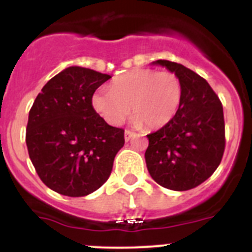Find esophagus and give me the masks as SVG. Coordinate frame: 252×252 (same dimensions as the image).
I'll return each mask as SVG.
<instances>
[{"label": "esophagus", "mask_w": 252, "mask_h": 252, "mask_svg": "<svg viewBox=\"0 0 252 252\" xmlns=\"http://www.w3.org/2000/svg\"><path fill=\"white\" fill-rule=\"evenodd\" d=\"M133 136H135V132H133V131H131V130L125 131V140H126V141H128V140Z\"/></svg>", "instance_id": "esophagus-1"}]
</instances>
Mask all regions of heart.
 Listing matches in <instances>:
<instances>
[{
    "label": "heart",
    "mask_w": 252,
    "mask_h": 252,
    "mask_svg": "<svg viewBox=\"0 0 252 252\" xmlns=\"http://www.w3.org/2000/svg\"><path fill=\"white\" fill-rule=\"evenodd\" d=\"M182 82L173 72L135 69L115 78L110 91H95L92 106L108 124L119 126L132 112L135 122L159 128L178 112Z\"/></svg>",
    "instance_id": "obj_1"
}]
</instances>
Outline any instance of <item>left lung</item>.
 Returning a JSON list of instances; mask_svg holds the SVG:
<instances>
[{
    "label": "left lung",
    "instance_id": "left-lung-1",
    "mask_svg": "<svg viewBox=\"0 0 252 252\" xmlns=\"http://www.w3.org/2000/svg\"><path fill=\"white\" fill-rule=\"evenodd\" d=\"M182 82L183 97L175 116L146 135V166L158 184L188 190L202 184L221 164L226 146L223 107L208 82L182 64L157 60Z\"/></svg>",
    "mask_w": 252,
    "mask_h": 252
}]
</instances>
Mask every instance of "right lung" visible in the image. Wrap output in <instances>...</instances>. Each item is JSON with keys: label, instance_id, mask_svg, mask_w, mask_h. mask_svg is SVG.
<instances>
[{"label": "right lung", "instance_id": "1", "mask_svg": "<svg viewBox=\"0 0 252 252\" xmlns=\"http://www.w3.org/2000/svg\"><path fill=\"white\" fill-rule=\"evenodd\" d=\"M111 75L69 66L53 77L29 112L26 145L46 187L68 197H84L103 186L124 128L107 124L92 106L93 93Z\"/></svg>", "mask_w": 252, "mask_h": 252}]
</instances>
